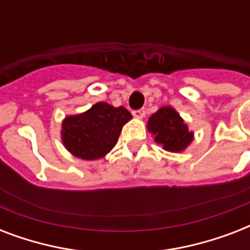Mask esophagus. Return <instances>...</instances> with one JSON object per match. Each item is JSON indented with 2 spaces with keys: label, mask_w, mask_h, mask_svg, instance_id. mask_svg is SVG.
<instances>
[{
  "label": "esophagus",
  "mask_w": 250,
  "mask_h": 250,
  "mask_svg": "<svg viewBox=\"0 0 250 250\" xmlns=\"http://www.w3.org/2000/svg\"><path fill=\"white\" fill-rule=\"evenodd\" d=\"M133 117L137 118V119H143L145 117V109H140L133 111Z\"/></svg>",
  "instance_id": "esophagus-1"
}]
</instances>
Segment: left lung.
I'll return each instance as SVG.
<instances>
[{"mask_svg": "<svg viewBox=\"0 0 250 250\" xmlns=\"http://www.w3.org/2000/svg\"><path fill=\"white\" fill-rule=\"evenodd\" d=\"M146 128L157 144L167 152H183L193 141V132L188 129L186 122L171 106H162L152 114Z\"/></svg>", "mask_w": 250, "mask_h": 250, "instance_id": "8db88e82", "label": "left lung"}]
</instances>
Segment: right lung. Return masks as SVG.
<instances>
[{"mask_svg":"<svg viewBox=\"0 0 250 250\" xmlns=\"http://www.w3.org/2000/svg\"><path fill=\"white\" fill-rule=\"evenodd\" d=\"M131 119L132 115L123 106L97 102L84 113L64 118L61 139L76 158L100 160L115 146L123 125Z\"/></svg>","mask_w":250,"mask_h":250,"instance_id":"obj_1","label":"right lung"}]
</instances>
